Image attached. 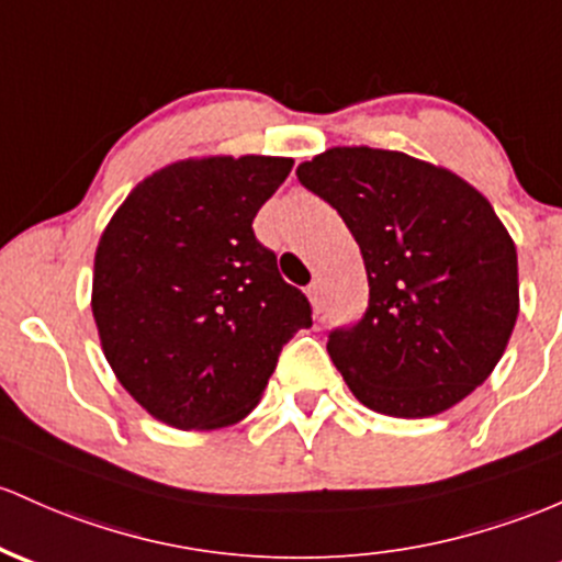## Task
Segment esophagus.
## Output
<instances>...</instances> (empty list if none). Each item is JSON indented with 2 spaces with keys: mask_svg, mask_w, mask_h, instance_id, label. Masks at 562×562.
Returning <instances> with one entry per match:
<instances>
[{
  "mask_svg": "<svg viewBox=\"0 0 562 562\" xmlns=\"http://www.w3.org/2000/svg\"><path fill=\"white\" fill-rule=\"evenodd\" d=\"M306 295H310V304L314 312H323V288H319V282H312L310 288H306Z\"/></svg>",
  "mask_w": 562,
  "mask_h": 562,
  "instance_id": "obj_1",
  "label": "esophagus"
}]
</instances>
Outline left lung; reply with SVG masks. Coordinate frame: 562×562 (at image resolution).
I'll return each mask as SVG.
<instances>
[{"mask_svg":"<svg viewBox=\"0 0 562 562\" xmlns=\"http://www.w3.org/2000/svg\"><path fill=\"white\" fill-rule=\"evenodd\" d=\"M295 176L366 261V317L328 341L351 394L394 418L453 408L493 373L520 312L507 226L472 183L403 151L333 146Z\"/></svg>","mask_w":562,"mask_h":562,"instance_id":"obj_1","label":"left lung"}]
</instances>
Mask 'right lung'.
Returning <instances> with one entry per match:
<instances>
[{
  "label": "right lung",
  "instance_id": "1",
  "mask_svg": "<svg viewBox=\"0 0 562 562\" xmlns=\"http://www.w3.org/2000/svg\"><path fill=\"white\" fill-rule=\"evenodd\" d=\"M291 157L211 154L154 170L116 207L92 263V317L116 381L157 422L221 429L261 403L282 344L312 325L252 234Z\"/></svg>",
  "mask_w": 562,
  "mask_h": 562
}]
</instances>
